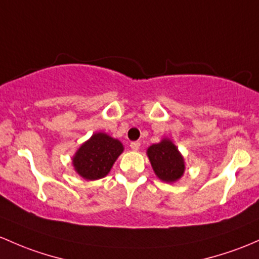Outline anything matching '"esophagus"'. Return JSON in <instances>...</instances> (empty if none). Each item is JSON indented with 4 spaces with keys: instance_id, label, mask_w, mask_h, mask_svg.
Listing matches in <instances>:
<instances>
[{
    "instance_id": "obj_1",
    "label": "esophagus",
    "mask_w": 259,
    "mask_h": 259,
    "mask_svg": "<svg viewBox=\"0 0 259 259\" xmlns=\"http://www.w3.org/2000/svg\"><path fill=\"white\" fill-rule=\"evenodd\" d=\"M130 147L132 151H138V149L141 148V143L140 142H132V143L130 144Z\"/></svg>"
}]
</instances>
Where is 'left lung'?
Segmentation results:
<instances>
[{
    "label": "left lung",
    "mask_w": 259,
    "mask_h": 259,
    "mask_svg": "<svg viewBox=\"0 0 259 259\" xmlns=\"http://www.w3.org/2000/svg\"><path fill=\"white\" fill-rule=\"evenodd\" d=\"M147 155L155 175L164 183H175L184 175L185 160L178 147L169 138L152 144Z\"/></svg>",
    "instance_id": "1"
}]
</instances>
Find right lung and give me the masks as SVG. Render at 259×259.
Listing matches in <instances>:
<instances>
[{"mask_svg":"<svg viewBox=\"0 0 259 259\" xmlns=\"http://www.w3.org/2000/svg\"><path fill=\"white\" fill-rule=\"evenodd\" d=\"M123 144L107 133L96 132L73 155L74 170L85 180H97L110 173Z\"/></svg>","mask_w":259,"mask_h":259,"instance_id":"obj_1","label":"right lung"}]
</instances>
